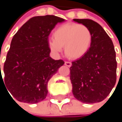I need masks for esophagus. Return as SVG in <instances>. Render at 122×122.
I'll return each instance as SVG.
<instances>
[{"mask_svg":"<svg viewBox=\"0 0 122 122\" xmlns=\"http://www.w3.org/2000/svg\"><path fill=\"white\" fill-rule=\"evenodd\" d=\"M65 65H66V66H68V67H71V65H72V63H71V62H69V61H66V62H65Z\"/></svg>","mask_w":122,"mask_h":122,"instance_id":"1","label":"esophagus"}]
</instances>
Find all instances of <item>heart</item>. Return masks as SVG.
Returning a JSON list of instances; mask_svg holds the SVG:
<instances>
[{"label":"heart","mask_w":122,"mask_h":122,"mask_svg":"<svg viewBox=\"0 0 122 122\" xmlns=\"http://www.w3.org/2000/svg\"><path fill=\"white\" fill-rule=\"evenodd\" d=\"M54 39L49 41L50 49L56 54L65 47V53L73 59H80L89 50L92 42L90 30L83 25L67 23L57 27L53 32Z\"/></svg>","instance_id":"heart-1"}]
</instances>
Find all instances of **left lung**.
Segmentation results:
<instances>
[{
	"mask_svg": "<svg viewBox=\"0 0 122 122\" xmlns=\"http://www.w3.org/2000/svg\"><path fill=\"white\" fill-rule=\"evenodd\" d=\"M87 27L92 42L87 52L72 62L70 79L74 97L81 102L91 104L105 100L117 80L116 53L112 39L96 22L89 19H73Z\"/></svg>",
	"mask_w": 122,
	"mask_h": 122,
	"instance_id": "left-lung-1",
	"label": "left lung"
}]
</instances>
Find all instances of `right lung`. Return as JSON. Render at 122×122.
Masks as SVG:
<instances>
[{"label": "right lung", "instance_id": "right-lung-1", "mask_svg": "<svg viewBox=\"0 0 122 122\" xmlns=\"http://www.w3.org/2000/svg\"><path fill=\"white\" fill-rule=\"evenodd\" d=\"M64 21L54 15L36 16L12 37L3 66L4 80L0 66V81L17 101L34 104L46 98L49 81L64 64L50 57L48 38L56 25Z\"/></svg>", "mask_w": 122, "mask_h": 122}]
</instances>
